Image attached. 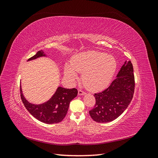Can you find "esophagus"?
<instances>
[{
	"label": "esophagus",
	"mask_w": 158,
	"mask_h": 158,
	"mask_svg": "<svg viewBox=\"0 0 158 158\" xmlns=\"http://www.w3.org/2000/svg\"><path fill=\"white\" fill-rule=\"evenodd\" d=\"M85 94V92H84V91L82 89H79L78 90V95H84Z\"/></svg>",
	"instance_id": "esophagus-1"
}]
</instances>
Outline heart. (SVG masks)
I'll return each instance as SVG.
<instances>
[{
  "label": "heart",
  "mask_w": 158,
  "mask_h": 158,
  "mask_svg": "<svg viewBox=\"0 0 158 158\" xmlns=\"http://www.w3.org/2000/svg\"><path fill=\"white\" fill-rule=\"evenodd\" d=\"M117 61L113 56L103 52L89 51L75 55L71 64L66 66L65 76L74 80L78 72H83L82 80L85 86L92 91L106 88L111 82L117 69Z\"/></svg>",
  "instance_id": "obj_1"
}]
</instances>
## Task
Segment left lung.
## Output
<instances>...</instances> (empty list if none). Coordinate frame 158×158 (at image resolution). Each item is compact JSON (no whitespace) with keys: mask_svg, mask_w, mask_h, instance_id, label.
Instances as JSON below:
<instances>
[{"mask_svg":"<svg viewBox=\"0 0 158 158\" xmlns=\"http://www.w3.org/2000/svg\"><path fill=\"white\" fill-rule=\"evenodd\" d=\"M131 60H125L117 77L103 92L94 94L95 103L89 111L98 123H109L124 112L131 103L135 92V81Z\"/></svg>","mask_w":158,"mask_h":158,"instance_id":"left-lung-1","label":"left lung"}]
</instances>
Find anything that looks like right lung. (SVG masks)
Returning a JSON list of instances; mask_svg holds the SVG:
<instances>
[{
    "instance_id": "add662e5",
    "label": "right lung",
    "mask_w": 158,
    "mask_h": 158,
    "mask_svg": "<svg viewBox=\"0 0 158 158\" xmlns=\"http://www.w3.org/2000/svg\"><path fill=\"white\" fill-rule=\"evenodd\" d=\"M45 56L42 50L37 51L28 60L35 59L38 57ZM78 94L76 88L66 89L59 87L50 100L41 105H33L26 101L22 94L20 87V97L22 101L28 111L37 120L47 124H55L63 120L67 113L70 102Z\"/></svg>"
}]
</instances>
